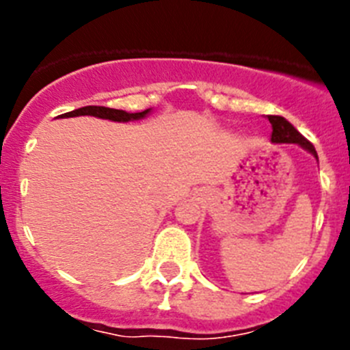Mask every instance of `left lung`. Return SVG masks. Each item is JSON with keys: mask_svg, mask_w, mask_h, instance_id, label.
Listing matches in <instances>:
<instances>
[{"mask_svg": "<svg viewBox=\"0 0 350 350\" xmlns=\"http://www.w3.org/2000/svg\"><path fill=\"white\" fill-rule=\"evenodd\" d=\"M268 120H270L271 128H273V131H271V142H273V144H298L317 157L314 145L303 137L301 133H299L295 126L291 124V122H287L284 117L268 116Z\"/></svg>", "mask_w": 350, "mask_h": 350, "instance_id": "obj_1", "label": "left lung"}]
</instances>
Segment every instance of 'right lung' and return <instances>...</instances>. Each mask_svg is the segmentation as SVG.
<instances>
[{"label":"right lung","instance_id":"right-lung-1","mask_svg":"<svg viewBox=\"0 0 350 350\" xmlns=\"http://www.w3.org/2000/svg\"><path fill=\"white\" fill-rule=\"evenodd\" d=\"M150 110H144V112L138 113H128L124 110H116V108L108 107H82L77 108V110H71V112L63 113L59 117H77V116H92L100 117V119H108V120H117V122H128V120H137L145 117Z\"/></svg>","mask_w":350,"mask_h":350}]
</instances>
